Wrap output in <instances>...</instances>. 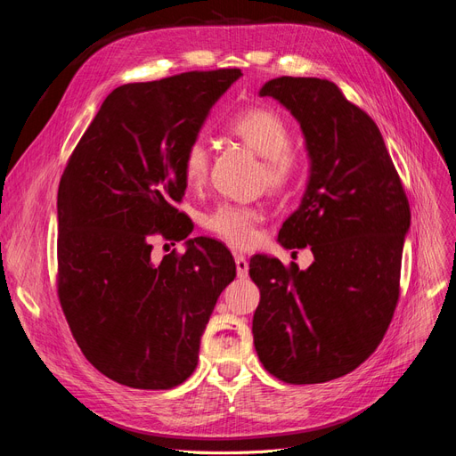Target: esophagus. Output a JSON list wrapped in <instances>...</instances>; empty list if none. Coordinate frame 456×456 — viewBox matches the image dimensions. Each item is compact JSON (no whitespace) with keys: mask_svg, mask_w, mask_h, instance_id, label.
<instances>
[{"mask_svg":"<svg viewBox=\"0 0 456 456\" xmlns=\"http://www.w3.org/2000/svg\"><path fill=\"white\" fill-rule=\"evenodd\" d=\"M236 270H238V278H247L249 273V262L243 255H236Z\"/></svg>","mask_w":456,"mask_h":456,"instance_id":"obj_1","label":"esophagus"}]
</instances>
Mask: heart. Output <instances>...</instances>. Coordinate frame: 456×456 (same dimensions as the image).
I'll use <instances>...</instances> for the list:
<instances>
[{
	"label": "heart",
	"instance_id": "obj_1",
	"mask_svg": "<svg viewBox=\"0 0 456 456\" xmlns=\"http://www.w3.org/2000/svg\"><path fill=\"white\" fill-rule=\"evenodd\" d=\"M228 131L266 159L265 178L270 188H283L297 171V159L289 151L291 131L281 116L266 108L243 110L228 123ZM209 171V150L203 139L190 141L183 151V175L190 186L205 183ZM262 215L238 203H220L203 218V226L232 247H247L256 238Z\"/></svg>",
	"mask_w": 456,
	"mask_h": 456
}]
</instances>
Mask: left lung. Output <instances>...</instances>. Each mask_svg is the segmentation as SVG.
Segmentation results:
<instances>
[{
    "label": "left lung",
    "mask_w": 456,
    "mask_h": 456,
    "mask_svg": "<svg viewBox=\"0 0 456 456\" xmlns=\"http://www.w3.org/2000/svg\"><path fill=\"white\" fill-rule=\"evenodd\" d=\"M258 96L278 101L305 134L308 183L278 241L310 245L314 262L287 270L270 255L251 258L255 350L283 382H327L362 365L392 322L409 201L377 123L333 81L281 76Z\"/></svg>",
    "instance_id": "obj_1"
}]
</instances>
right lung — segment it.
<instances>
[{
  "label": "right lung",
  "instance_id": "right-lung-1",
  "mask_svg": "<svg viewBox=\"0 0 456 456\" xmlns=\"http://www.w3.org/2000/svg\"><path fill=\"white\" fill-rule=\"evenodd\" d=\"M238 68L127 84L106 96L61 178L59 298L84 355L102 375L167 390L198 365L216 298L236 278L226 247L191 238L175 209L183 151L198 139ZM156 232L187 251L151 258Z\"/></svg>",
  "mask_w": 456,
  "mask_h": 456
}]
</instances>
